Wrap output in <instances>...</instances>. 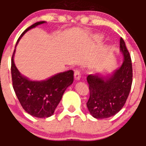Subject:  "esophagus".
<instances>
[{
  "label": "esophagus",
  "mask_w": 146,
  "mask_h": 146,
  "mask_svg": "<svg viewBox=\"0 0 146 146\" xmlns=\"http://www.w3.org/2000/svg\"><path fill=\"white\" fill-rule=\"evenodd\" d=\"M74 78H75V80H80V70H75Z\"/></svg>",
  "instance_id": "34e87169"
}]
</instances>
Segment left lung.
<instances>
[{
  "label": "left lung",
  "mask_w": 146,
  "mask_h": 146,
  "mask_svg": "<svg viewBox=\"0 0 146 146\" xmlns=\"http://www.w3.org/2000/svg\"><path fill=\"white\" fill-rule=\"evenodd\" d=\"M120 50L123 53V62L111 76L103 77L100 74H91L87 77L90 90L87 107L96 119L115 115L123 107L130 92L133 78L131 59L121 37Z\"/></svg>",
  "instance_id": "left-lung-1"
}]
</instances>
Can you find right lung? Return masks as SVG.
<instances>
[{"label":"right lung","instance_id":"1","mask_svg":"<svg viewBox=\"0 0 146 146\" xmlns=\"http://www.w3.org/2000/svg\"><path fill=\"white\" fill-rule=\"evenodd\" d=\"M45 23V21L37 22L26 29L17 39L15 47L28 30ZM15 52V49L11 59L12 81L13 89L22 107L33 117L37 118L51 117L59 104L66 88L73 83V71L69 70L58 73L42 81L30 80L17 70L13 58Z\"/></svg>","mask_w":146,"mask_h":146}]
</instances>
